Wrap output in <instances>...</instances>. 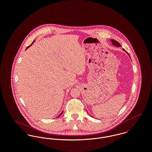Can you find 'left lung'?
<instances>
[{
	"label": "left lung",
	"instance_id": "obj_1",
	"mask_svg": "<svg viewBox=\"0 0 152 152\" xmlns=\"http://www.w3.org/2000/svg\"><path fill=\"white\" fill-rule=\"evenodd\" d=\"M110 42H112V43L113 44V45H115V46H117V47H121V44L119 43L118 42H116V40H110ZM123 50L124 51H125L129 56V54L128 53V52H126V51L125 50H124V48H123Z\"/></svg>",
	"mask_w": 152,
	"mask_h": 152
}]
</instances>
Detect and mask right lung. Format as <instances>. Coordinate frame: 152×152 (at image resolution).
<instances>
[{
  "label": "right lung",
  "mask_w": 152,
  "mask_h": 152,
  "mask_svg": "<svg viewBox=\"0 0 152 152\" xmlns=\"http://www.w3.org/2000/svg\"><path fill=\"white\" fill-rule=\"evenodd\" d=\"M34 42H35V40H34V41H33V43H32L31 44V45H29V46H28V47H27V48H26V50H27V48H28V47H30V46H31V45H32V44H33L34 43ZM63 112H61V113H60V115H58V116H57V117H59V116H61V114H62V113H63Z\"/></svg>",
  "instance_id": "right-lung-1"
}]
</instances>
